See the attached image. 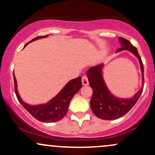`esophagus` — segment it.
<instances>
[{"instance_id":"1","label":"esophagus","mask_w":155,"mask_h":155,"mask_svg":"<svg viewBox=\"0 0 155 155\" xmlns=\"http://www.w3.org/2000/svg\"><path fill=\"white\" fill-rule=\"evenodd\" d=\"M82 82L83 85H87L89 84L88 82V79L86 76H83L82 78Z\"/></svg>"}]
</instances>
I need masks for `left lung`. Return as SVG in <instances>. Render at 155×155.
I'll return each instance as SVG.
<instances>
[{"label":"left lung","mask_w":155,"mask_h":155,"mask_svg":"<svg viewBox=\"0 0 155 155\" xmlns=\"http://www.w3.org/2000/svg\"><path fill=\"white\" fill-rule=\"evenodd\" d=\"M121 47L116 51L128 50L132 52L138 58L140 64L141 71L143 73V82H144V68L138 51L135 46H133L129 40L118 37ZM104 64L92 67L87 70V76L88 78L89 85L93 89V95L90 101V106L92 111L98 118L104 120H115L122 117L127 113L132 107L135 105L143 93L142 87L134 97L128 99L117 97L114 96L109 91L106 85L102 75Z\"/></svg>","instance_id":"8db88e82"}]
</instances>
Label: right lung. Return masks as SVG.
I'll return each instance as SVG.
<instances>
[{
    "instance_id": "add662e5",
    "label": "right lung",
    "mask_w": 155,
    "mask_h": 155,
    "mask_svg": "<svg viewBox=\"0 0 155 155\" xmlns=\"http://www.w3.org/2000/svg\"><path fill=\"white\" fill-rule=\"evenodd\" d=\"M48 35L39 36L31 40L29 43L38 40V39L45 38ZM29 43H28L27 44H28ZM13 78L14 84H15V93L20 104L34 118H35L38 121L46 123L56 122L61 120L68 112L69 105H70L72 98L82 87V77L79 76L78 78L70 80L62 88V90L54 98L48 101L47 104L32 106L26 104L21 99L18 93V90H17L16 79L14 76V73Z\"/></svg>"
}]
</instances>
